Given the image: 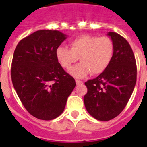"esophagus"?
Returning a JSON list of instances; mask_svg holds the SVG:
<instances>
[{
  "label": "esophagus",
  "instance_id": "obj_1",
  "mask_svg": "<svg viewBox=\"0 0 147 147\" xmlns=\"http://www.w3.org/2000/svg\"><path fill=\"white\" fill-rule=\"evenodd\" d=\"M76 83L77 85H80V84H82V83H83V81H81V80H76Z\"/></svg>",
  "mask_w": 147,
  "mask_h": 147
}]
</instances>
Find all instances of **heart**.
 <instances>
[{
  "label": "heart",
  "mask_w": 147,
  "mask_h": 147,
  "mask_svg": "<svg viewBox=\"0 0 147 147\" xmlns=\"http://www.w3.org/2000/svg\"><path fill=\"white\" fill-rule=\"evenodd\" d=\"M71 48L60 45L56 57L61 67L68 69L80 57V62L69 70L76 78L102 73L109 65L113 54V44L108 37L83 34L70 42Z\"/></svg>",
  "instance_id": "1"
}]
</instances>
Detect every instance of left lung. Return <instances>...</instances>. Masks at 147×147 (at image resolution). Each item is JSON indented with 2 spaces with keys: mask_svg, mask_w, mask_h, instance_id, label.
<instances>
[{
  "mask_svg": "<svg viewBox=\"0 0 147 147\" xmlns=\"http://www.w3.org/2000/svg\"><path fill=\"white\" fill-rule=\"evenodd\" d=\"M113 54L108 67L98 76L85 83L87 93L83 98L86 110L94 118L108 121L123 111L136 83V58L126 39L109 32Z\"/></svg>",
  "mask_w": 147,
  "mask_h": 147,
  "instance_id": "obj_1",
  "label": "left lung"
}]
</instances>
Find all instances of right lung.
<instances>
[{"instance_id":"obj_1","label":"right lung","mask_w":147,"mask_h":147,"mask_svg":"<svg viewBox=\"0 0 147 147\" xmlns=\"http://www.w3.org/2000/svg\"><path fill=\"white\" fill-rule=\"evenodd\" d=\"M67 37L59 30H38L22 39L14 51V89L29 113L40 120L59 117L76 86L56 57V49Z\"/></svg>"}]
</instances>
